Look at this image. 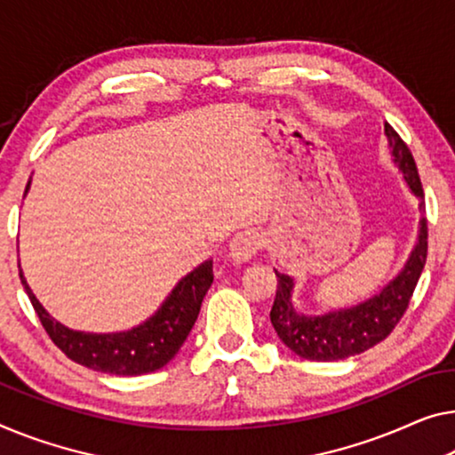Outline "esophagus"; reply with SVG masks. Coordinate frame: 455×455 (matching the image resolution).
Here are the masks:
<instances>
[{
  "instance_id": "esophagus-1",
  "label": "esophagus",
  "mask_w": 455,
  "mask_h": 455,
  "mask_svg": "<svg viewBox=\"0 0 455 455\" xmlns=\"http://www.w3.org/2000/svg\"><path fill=\"white\" fill-rule=\"evenodd\" d=\"M261 247V236L255 230H241L233 236V241L228 243V259L235 266L247 263Z\"/></svg>"
}]
</instances>
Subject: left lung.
Instances as JSON below:
<instances>
[{
    "label": "left lung",
    "mask_w": 455,
    "mask_h": 455,
    "mask_svg": "<svg viewBox=\"0 0 455 455\" xmlns=\"http://www.w3.org/2000/svg\"><path fill=\"white\" fill-rule=\"evenodd\" d=\"M384 134L388 139L392 163L403 173L406 188L419 200L421 216H419L417 243L409 253V259L404 261L403 269L379 292L370 296L368 300L354 304V307L329 310V313L323 315H307L298 310L294 302V277L280 274L275 269L277 290L274 307H271L269 313L271 324H274L277 337L282 339V343L290 351H294L298 357L310 359V362H337V359L363 354L365 349L384 341L403 318L425 267V200L415 159H412L404 140L398 137L390 124H384Z\"/></svg>",
    "instance_id": "1"
}]
</instances>
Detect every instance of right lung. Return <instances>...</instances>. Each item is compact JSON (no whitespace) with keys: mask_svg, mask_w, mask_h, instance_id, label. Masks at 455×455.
<instances>
[{"mask_svg":"<svg viewBox=\"0 0 455 455\" xmlns=\"http://www.w3.org/2000/svg\"><path fill=\"white\" fill-rule=\"evenodd\" d=\"M28 189L30 181L24 196L28 194ZM20 280L44 331L67 357L93 371L112 376H140L161 370L178 354L200 315L202 300L212 286L214 274L212 259L200 263L175 283L161 307L147 321L116 333H90V331L65 327L38 302L26 282L22 267H20Z\"/></svg>","mask_w":455,"mask_h":455,"instance_id":"right-lung-1","label":"right lung"}]
</instances>
